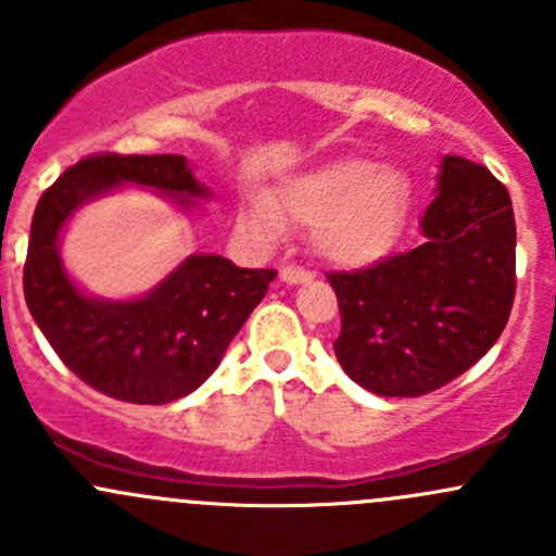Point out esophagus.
<instances>
[{"label":"esophagus","mask_w":556,"mask_h":556,"mask_svg":"<svg viewBox=\"0 0 556 556\" xmlns=\"http://www.w3.org/2000/svg\"><path fill=\"white\" fill-rule=\"evenodd\" d=\"M279 279L288 285H299V282H309L312 274L301 266H282L279 268Z\"/></svg>","instance_id":"1"}]
</instances>
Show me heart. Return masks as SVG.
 Segmentation results:
<instances>
[{
    "instance_id": "heart-1",
    "label": "heart",
    "mask_w": 556,
    "mask_h": 556,
    "mask_svg": "<svg viewBox=\"0 0 556 556\" xmlns=\"http://www.w3.org/2000/svg\"><path fill=\"white\" fill-rule=\"evenodd\" d=\"M406 210V179L395 169L341 159L285 182L274 201L250 199L242 223L266 242L282 233L285 217L314 226L319 255L339 266H366L395 247Z\"/></svg>"
}]
</instances>
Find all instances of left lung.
Returning a JSON list of instances; mask_svg holds the SVG:
<instances>
[{
	"mask_svg": "<svg viewBox=\"0 0 556 556\" xmlns=\"http://www.w3.org/2000/svg\"><path fill=\"white\" fill-rule=\"evenodd\" d=\"M422 244L355 271H330L333 341L346 377L387 397L450 384L501 339L517 293V223L506 185L446 155Z\"/></svg>",
	"mask_w": 556,
	"mask_h": 556,
	"instance_id": "1",
	"label": "left lung"
}]
</instances>
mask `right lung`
<instances>
[{"label": "right lung", "mask_w": 556, "mask_h": 556, "mask_svg": "<svg viewBox=\"0 0 556 556\" xmlns=\"http://www.w3.org/2000/svg\"><path fill=\"white\" fill-rule=\"evenodd\" d=\"M121 182L188 199L210 193L182 155L97 153L77 161L45 190L31 217L24 295L45 339L77 379L115 401L161 406L215 371L277 271L190 255L144 299H88L61 266L59 231L83 201Z\"/></svg>", "instance_id": "1"}]
</instances>
